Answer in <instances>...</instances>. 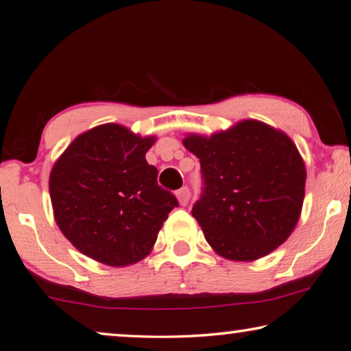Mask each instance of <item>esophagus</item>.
<instances>
[{"instance_id":"obj_1","label":"esophagus","mask_w":351,"mask_h":351,"mask_svg":"<svg viewBox=\"0 0 351 351\" xmlns=\"http://www.w3.org/2000/svg\"><path fill=\"white\" fill-rule=\"evenodd\" d=\"M176 198H178V201H180L181 206H186L189 203V199H190V189L187 186L181 187L176 192Z\"/></svg>"}]
</instances>
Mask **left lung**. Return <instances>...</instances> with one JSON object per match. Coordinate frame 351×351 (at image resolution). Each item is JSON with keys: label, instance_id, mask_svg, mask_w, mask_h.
Here are the masks:
<instances>
[{"label": "left lung", "instance_id": "1", "mask_svg": "<svg viewBox=\"0 0 351 351\" xmlns=\"http://www.w3.org/2000/svg\"><path fill=\"white\" fill-rule=\"evenodd\" d=\"M182 144L199 159L204 186L192 215L213 251L251 261L287 241L306 181L304 159L287 134L249 119L210 138L189 134Z\"/></svg>", "mask_w": 351, "mask_h": 351}]
</instances>
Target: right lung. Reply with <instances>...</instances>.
I'll return each instance as SVG.
<instances>
[{
  "instance_id": "obj_1",
  "label": "right lung",
  "mask_w": 351,
  "mask_h": 351,
  "mask_svg": "<svg viewBox=\"0 0 351 351\" xmlns=\"http://www.w3.org/2000/svg\"><path fill=\"white\" fill-rule=\"evenodd\" d=\"M154 141L105 123L77 136L57 159L49 176L54 218L82 254L114 268L150 254L178 207L145 159Z\"/></svg>"
}]
</instances>
